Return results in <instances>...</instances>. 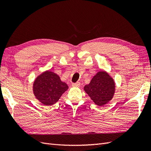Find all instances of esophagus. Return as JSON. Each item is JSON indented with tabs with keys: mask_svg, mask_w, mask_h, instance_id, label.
I'll use <instances>...</instances> for the list:
<instances>
[{
	"mask_svg": "<svg viewBox=\"0 0 151 151\" xmlns=\"http://www.w3.org/2000/svg\"><path fill=\"white\" fill-rule=\"evenodd\" d=\"M80 85H81V83H79V82H77V83L72 84V86L73 87H76V88H79Z\"/></svg>",
	"mask_w": 151,
	"mask_h": 151,
	"instance_id": "obj_1",
	"label": "esophagus"
}]
</instances>
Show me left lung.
<instances>
[{"label": "left lung", "instance_id": "obj_1", "mask_svg": "<svg viewBox=\"0 0 151 151\" xmlns=\"http://www.w3.org/2000/svg\"><path fill=\"white\" fill-rule=\"evenodd\" d=\"M85 92L98 106H102L113 98L115 92V83L106 72L99 71L84 88Z\"/></svg>", "mask_w": 151, "mask_h": 151}]
</instances>
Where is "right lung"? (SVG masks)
Listing matches in <instances>:
<instances>
[{
	"instance_id": "obj_1",
	"label": "right lung",
	"mask_w": 151,
	"mask_h": 151,
	"mask_svg": "<svg viewBox=\"0 0 151 151\" xmlns=\"http://www.w3.org/2000/svg\"><path fill=\"white\" fill-rule=\"evenodd\" d=\"M67 84L53 72L46 70L39 75L33 83V91L36 98L45 106L56 103L68 89Z\"/></svg>"
}]
</instances>
